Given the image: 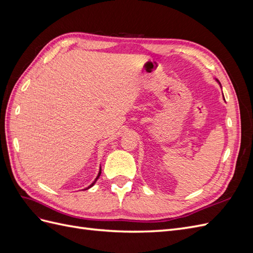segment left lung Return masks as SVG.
Wrapping results in <instances>:
<instances>
[{"label":"left lung","instance_id":"obj_1","mask_svg":"<svg viewBox=\"0 0 253 253\" xmlns=\"http://www.w3.org/2000/svg\"><path fill=\"white\" fill-rule=\"evenodd\" d=\"M216 81H217V80H216ZM217 82H218V81H217ZM218 84L220 85V83H219V82H218ZM220 87H221V85H220ZM224 100H225V98H224Z\"/></svg>","mask_w":253,"mask_h":253}]
</instances>
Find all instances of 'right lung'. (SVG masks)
<instances>
[{
	"label": "right lung",
	"mask_w": 253,
	"mask_h": 253,
	"mask_svg": "<svg viewBox=\"0 0 253 253\" xmlns=\"http://www.w3.org/2000/svg\"><path fill=\"white\" fill-rule=\"evenodd\" d=\"M100 174H101V168H100V169H99V173H98V175H97V177L95 178V180H94L93 182H91V183H90V185H89V186H88L87 188H85V189H84V190H87V189H89V188H91V187H93V186L95 185V182L97 181V179L99 178V176H100Z\"/></svg>",
	"instance_id": "add662e5"
}]
</instances>
